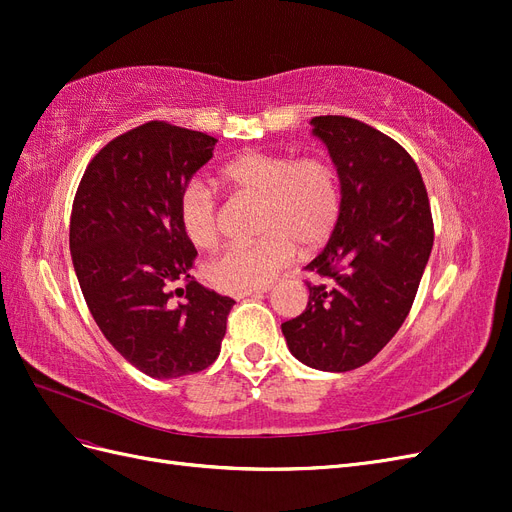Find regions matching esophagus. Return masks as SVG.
<instances>
[{
	"mask_svg": "<svg viewBox=\"0 0 512 512\" xmlns=\"http://www.w3.org/2000/svg\"><path fill=\"white\" fill-rule=\"evenodd\" d=\"M269 290V286H265V288H252V290H237V292H232V297L235 299H245V297H254V294H265Z\"/></svg>",
	"mask_w": 512,
	"mask_h": 512,
	"instance_id": "esophagus-1",
	"label": "esophagus"
}]
</instances>
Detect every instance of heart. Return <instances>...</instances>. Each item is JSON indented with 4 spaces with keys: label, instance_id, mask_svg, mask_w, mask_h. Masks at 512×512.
Returning a JSON list of instances; mask_svg holds the SVG:
<instances>
[{
    "label": "heart",
    "instance_id": "b5f03b06",
    "mask_svg": "<svg viewBox=\"0 0 512 512\" xmlns=\"http://www.w3.org/2000/svg\"><path fill=\"white\" fill-rule=\"evenodd\" d=\"M222 179L241 196L262 200V239L235 243L209 260L207 280L220 290L269 286L303 250L329 241L342 215V179L324 156L294 158L275 151H243L222 166ZM181 228L200 250L220 239V198L209 183L192 179L179 196Z\"/></svg>",
    "mask_w": 512,
    "mask_h": 512
}]
</instances>
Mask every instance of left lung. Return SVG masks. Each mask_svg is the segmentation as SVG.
<instances>
[{
    "label": "left lung",
    "instance_id": "1",
    "mask_svg": "<svg viewBox=\"0 0 512 512\" xmlns=\"http://www.w3.org/2000/svg\"><path fill=\"white\" fill-rule=\"evenodd\" d=\"M342 179V215L305 271V312L282 324L307 367L350 371L391 342L414 303L433 245V220L410 153L380 130L342 115L312 119Z\"/></svg>",
    "mask_w": 512,
    "mask_h": 512
}]
</instances>
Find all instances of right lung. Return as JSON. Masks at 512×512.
<instances>
[{
	"instance_id": "obj_1",
	"label": "right lung",
	"mask_w": 512,
	"mask_h": 512,
	"mask_svg": "<svg viewBox=\"0 0 512 512\" xmlns=\"http://www.w3.org/2000/svg\"><path fill=\"white\" fill-rule=\"evenodd\" d=\"M215 143L143 123L96 153L72 203V265L89 312L123 359L158 380L218 359L235 305L190 275L196 250L179 222L181 190Z\"/></svg>"
}]
</instances>
